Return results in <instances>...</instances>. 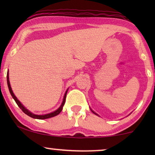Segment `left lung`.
<instances>
[{"label":"left lung","instance_id":"1","mask_svg":"<svg viewBox=\"0 0 155 155\" xmlns=\"http://www.w3.org/2000/svg\"><path fill=\"white\" fill-rule=\"evenodd\" d=\"M91 111H92L93 112V113H94V114H95V115H97V116H99V115H98V114H96V113H95V112H94V111H92V109H91Z\"/></svg>","mask_w":155,"mask_h":155}]
</instances>
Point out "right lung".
I'll list each match as a JSON object with an SVG mask.
<instances>
[{"instance_id":"obj_1","label":"right lung","mask_w":155,"mask_h":155,"mask_svg":"<svg viewBox=\"0 0 155 155\" xmlns=\"http://www.w3.org/2000/svg\"><path fill=\"white\" fill-rule=\"evenodd\" d=\"M7 83H8V89H9V91L10 92V94H11V96L12 97V98L14 99V100L15 101V102L18 105V107L20 108L21 109H22V111L24 112L25 114H27V116H30V117L33 118H37V119H46V118H51V117H54V116H56L58 115L61 113V111H62L63 109V106L65 104V98H66V94H67V92H68V89L66 90V92H65V94H64V97H63V101L62 103H61V105L59 107V108L58 109H56V111L51 112V113H49V114H44V115H37V114H35L33 113H31V111H29L28 109H27L26 108H25L24 106L22 103L20 102V101L18 100V99H17V97H15V95L14 94L13 92H12V88H11V86H10V80H9V73H8H8H7Z\"/></svg>"}]
</instances>
